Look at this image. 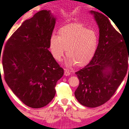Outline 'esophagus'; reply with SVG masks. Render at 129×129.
<instances>
[{"label":"esophagus","instance_id":"34e87169","mask_svg":"<svg viewBox=\"0 0 129 129\" xmlns=\"http://www.w3.org/2000/svg\"><path fill=\"white\" fill-rule=\"evenodd\" d=\"M70 74H71V72H70L69 71H67V70H65V71H64V75H65V76H69Z\"/></svg>","mask_w":129,"mask_h":129}]
</instances>
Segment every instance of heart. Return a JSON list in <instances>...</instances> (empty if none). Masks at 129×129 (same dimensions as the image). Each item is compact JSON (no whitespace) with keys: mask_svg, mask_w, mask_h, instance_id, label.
<instances>
[{"mask_svg":"<svg viewBox=\"0 0 129 129\" xmlns=\"http://www.w3.org/2000/svg\"><path fill=\"white\" fill-rule=\"evenodd\" d=\"M58 34L52 35L49 40L50 51L55 60L60 61L67 50V67L76 64L84 67L91 62L99 44L96 31L88 29L81 24L72 23L60 27Z\"/></svg>","mask_w":129,"mask_h":129,"instance_id":"obj_1","label":"heart"}]
</instances>
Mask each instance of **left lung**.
I'll return each mask as SVG.
<instances>
[{"mask_svg":"<svg viewBox=\"0 0 129 129\" xmlns=\"http://www.w3.org/2000/svg\"><path fill=\"white\" fill-rule=\"evenodd\" d=\"M89 13L98 26L99 44L91 62L76 72L79 84L74 94L81 105L94 108L108 102L125 77L129 45L108 17L94 11Z\"/></svg>","mask_w":129,"mask_h":129,"instance_id":"left-lung-1","label":"left lung"}]
</instances>
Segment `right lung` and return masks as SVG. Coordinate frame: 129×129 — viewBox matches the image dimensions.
<instances>
[{"mask_svg":"<svg viewBox=\"0 0 129 129\" xmlns=\"http://www.w3.org/2000/svg\"><path fill=\"white\" fill-rule=\"evenodd\" d=\"M55 22L50 11H39L22 22L5 46V80L14 94L31 108H42L53 100L55 86L64 72L48 50Z\"/></svg>","mask_w":129,"mask_h":129,"instance_id":"1","label":"right lung"}]
</instances>
